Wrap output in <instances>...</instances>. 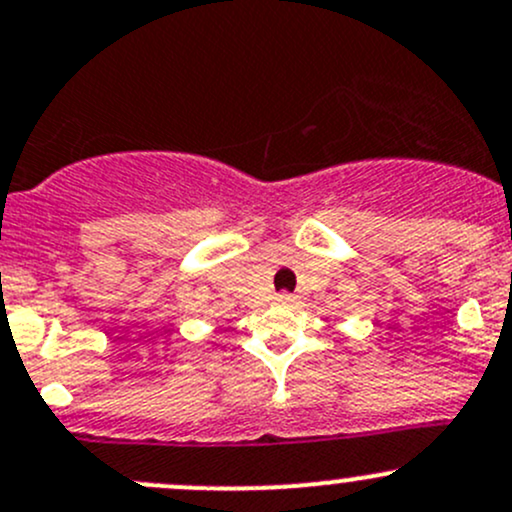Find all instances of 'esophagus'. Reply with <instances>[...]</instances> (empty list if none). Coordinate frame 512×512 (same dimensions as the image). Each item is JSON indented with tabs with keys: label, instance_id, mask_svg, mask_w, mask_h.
Masks as SVG:
<instances>
[{
	"label": "esophagus",
	"instance_id": "1",
	"mask_svg": "<svg viewBox=\"0 0 512 512\" xmlns=\"http://www.w3.org/2000/svg\"><path fill=\"white\" fill-rule=\"evenodd\" d=\"M277 301H279V304H287V306H292V304H294V297H292V294L282 292V294H277Z\"/></svg>",
	"mask_w": 512,
	"mask_h": 512
}]
</instances>
